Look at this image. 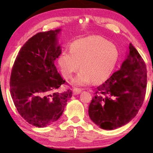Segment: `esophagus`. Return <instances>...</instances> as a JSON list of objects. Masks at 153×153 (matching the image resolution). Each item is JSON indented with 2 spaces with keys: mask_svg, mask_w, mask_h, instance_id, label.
<instances>
[{
  "mask_svg": "<svg viewBox=\"0 0 153 153\" xmlns=\"http://www.w3.org/2000/svg\"><path fill=\"white\" fill-rule=\"evenodd\" d=\"M73 92L74 94H78L82 92V90L80 88H75L73 89Z\"/></svg>",
  "mask_w": 153,
  "mask_h": 153,
  "instance_id": "34e87169",
  "label": "esophagus"
}]
</instances>
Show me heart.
Here are the masks:
<instances>
[{
  "label": "heart",
  "mask_w": 153,
  "mask_h": 153,
  "mask_svg": "<svg viewBox=\"0 0 153 153\" xmlns=\"http://www.w3.org/2000/svg\"><path fill=\"white\" fill-rule=\"evenodd\" d=\"M115 45L97 36L77 40L72 44L70 51H64L58 60L59 68L65 78L70 79L79 69L81 71L73 79L78 86L107 80L113 73L119 59Z\"/></svg>",
  "instance_id": "b5f03b06"
}]
</instances>
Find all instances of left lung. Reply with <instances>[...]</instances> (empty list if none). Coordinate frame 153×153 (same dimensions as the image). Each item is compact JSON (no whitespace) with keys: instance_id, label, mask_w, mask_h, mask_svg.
<instances>
[{"instance_id":"left-lung-1","label":"left lung","mask_w":153,"mask_h":153,"mask_svg":"<svg viewBox=\"0 0 153 153\" xmlns=\"http://www.w3.org/2000/svg\"><path fill=\"white\" fill-rule=\"evenodd\" d=\"M121 69L97 88L90 103V117L102 129H114L126 125L143 104L147 81L146 64L131 44Z\"/></svg>"}]
</instances>
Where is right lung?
Returning <instances> with one entry per match:
<instances>
[{
  "label": "right lung",
  "mask_w": 153,
  "mask_h": 153,
  "mask_svg": "<svg viewBox=\"0 0 153 153\" xmlns=\"http://www.w3.org/2000/svg\"><path fill=\"white\" fill-rule=\"evenodd\" d=\"M60 30L36 33L18 53L12 67L10 91L18 113L30 124L44 128L63 114L72 92H59L66 84L55 61L61 55L56 35Z\"/></svg>",
  "instance_id": "right-lung-1"
}]
</instances>
